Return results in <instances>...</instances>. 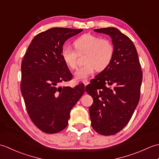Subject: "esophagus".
<instances>
[{
  "label": "esophagus",
  "instance_id": "esophagus-1",
  "mask_svg": "<svg viewBox=\"0 0 159 159\" xmlns=\"http://www.w3.org/2000/svg\"><path fill=\"white\" fill-rule=\"evenodd\" d=\"M83 83L84 85H85V86H87V85H88V84L89 83V82L87 80H83Z\"/></svg>",
  "mask_w": 159,
  "mask_h": 159
}]
</instances>
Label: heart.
I'll return each instance as SVG.
<instances>
[{
	"mask_svg": "<svg viewBox=\"0 0 159 159\" xmlns=\"http://www.w3.org/2000/svg\"><path fill=\"white\" fill-rule=\"evenodd\" d=\"M75 50L68 46L61 50V57L66 65L74 70L77 67L78 57L85 55V66L80 67L74 73L76 80H84L98 71H103L112 62L115 48L111 40L100 38L99 36L86 33L74 42Z\"/></svg>",
	"mask_w": 159,
	"mask_h": 159,
	"instance_id": "obj_1",
	"label": "heart"
}]
</instances>
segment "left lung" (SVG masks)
Here are the masks:
<instances>
[{
	"label": "left lung",
	"mask_w": 159,
	"mask_h": 159,
	"mask_svg": "<svg viewBox=\"0 0 159 159\" xmlns=\"http://www.w3.org/2000/svg\"><path fill=\"white\" fill-rule=\"evenodd\" d=\"M109 35L115 53L112 62L85 87L93 102L89 107L92 126L102 135L117 133L129 122L139 103L143 73L131 39L113 27L94 29Z\"/></svg>",
	"instance_id": "left-lung-1"
}]
</instances>
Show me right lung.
Here are the masks:
<instances>
[{
	"instance_id": "add662e5",
	"label": "right lung",
	"mask_w": 159,
	"mask_h": 159,
	"mask_svg": "<svg viewBox=\"0 0 159 159\" xmlns=\"http://www.w3.org/2000/svg\"><path fill=\"white\" fill-rule=\"evenodd\" d=\"M83 29L55 27L37 35L21 64L20 89L31 120L39 130L53 134L68 124L70 111L85 92L82 84L74 88L61 87L72 79L61 57L67 39Z\"/></svg>"
}]
</instances>
